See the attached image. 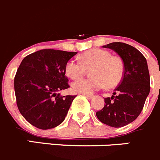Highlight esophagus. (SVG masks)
<instances>
[{
  "mask_svg": "<svg viewBox=\"0 0 160 160\" xmlns=\"http://www.w3.org/2000/svg\"><path fill=\"white\" fill-rule=\"evenodd\" d=\"M83 96L86 97L88 100H90L93 98V95H89V94H83Z\"/></svg>",
  "mask_w": 160,
  "mask_h": 160,
  "instance_id": "esophagus-1",
  "label": "esophagus"
}]
</instances>
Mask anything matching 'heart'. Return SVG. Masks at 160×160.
<instances>
[{
	"label": "heart",
	"instance_id": "obj_1",
	"mask_svg": "<svg viewBox=\"0 0 160 160\" xmlns=\"http://www.w3.org/2000/svg\"><path fill=\"white\" fill-rule=\"evenodd\" d=\"M80 60L70 59L65 66V72L70 78L78 79L90 70V78L80 79L72 83V89L77 93L91 94L107 85L114 88L122 81L125 72L122 59L106 49L95 48L82 53Z\"/></svg>",
	"mask_w": 160,
	"mask_h": 160
}]
</instances>
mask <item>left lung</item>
I'll list each match as a JSON object with an SVG mask.
<instances>
[{
  "mask_svg": "<svg viewBox=\"0 0 160 160\" xmlns=\"http://www.w3.org/2000/svg\"><path fill=\"white\" fill-rule=\"evenodd\" d=\"M113 49L122 59L125 66L123 78L111 98H104V107L97 111L100 122L120 128L138 118L150 90L149 72L145 56L133 46L124 42L104 46Z\"/></svg>",
  "mask_w": 160,
  "mask_h": 160,
  "instance_id": "left-lung-1",
  "label": "left lung"
}]
</instances>
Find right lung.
<instances>
[{"mask_svg":"<svg viewBox=\"0 0 160 160\" xmlns=\"http://www.w3.org/2000/svg\"><path fill=\"white\" fill-rule=\"evenodd\" d=\"M77 54L62 50L42 49L25 56L14 77L16 103L31 125L49 129L65 119L76 96H61L70 88L65 76L67 62Z\"/></svg>","mask_w":160,"mask_h":160,"instance_id":"add662e5","label":"right lung"}]
</instances>
